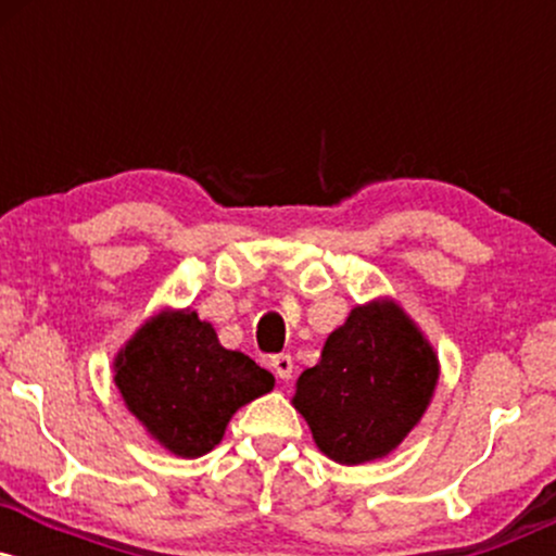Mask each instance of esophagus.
Listing matches in <instances>:
<instances>
[{
    "instance_id": "obj_1",
    "label": "esophagus",
    "mask_w": 556,
    "mask_h": 556,
    "mask_svg": "<svg viewBox=\"0 0 556 556\" xmlns=\"http://www.w3.org/2000/svg\"><path fill=\"white\" fill-rule=\"evenodd\" d=\"M271 368H274V374H277V379H282V381L292 379V358L287 353L274 355Z\"/></svg>"
}]
</instances>
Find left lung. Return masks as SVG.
<instances>
[{
    "mask_svg": "<svg viewBox=\"0 0 556 556\" xmlns=\"http://www.w3.org/2000/svg\"><path fill=\"white\" fill-rule=\"evenodd\" d=\"M439 355L394 298L355 305L327 337L321 358L295 381L292 407L329 460L387 457L429 410Z\"/></svg>",
    "mask_w": 556,
    "mask_h": 556,
    "instance_id": "obj_1",
    "label": "left lung"
}]
</instances>
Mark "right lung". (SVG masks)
Segmentation results:
<instances>
[{
  "mask_svg": "<svg viewBox=\"0 0 556 556\" xmlns=\"http://www.w3.org/2000/svg\"><path fill=\"white\" fill-rule=\"evenodd\" d=\"M112 371L146 433L185 460L212 452L235 413L274 389V376L245 353L222 348L193 308L146 318L117 350Z\"/></svg>",
  "mask_w": 556,
  "mask_h": 556,
  "instance_id": "obj_1",
  "label": "right lung"
}]
</instances>
